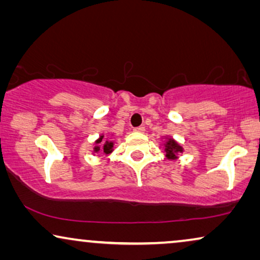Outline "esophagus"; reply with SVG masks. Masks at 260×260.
<instances>
[{
    "label": "esophagus",
    "mask_w": 260,
    "mask_h": 260,
    "mask_svg": "<svg viewBox=\"0 0 260 260\" xmlns=\"http://www.w3.org/2000/svg\"><path fill=\"white\" fill-rule=\"evenodd\" d=\"M134 130L136 131V133H144V131H145V127L141 125V126H137V127H135Z\"/></svg>",
    "instance_id": "1"
}]
</instances>
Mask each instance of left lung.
Masks as SVG:
<instances>
[{
	"mask_svg": "<svg viewBox=\"0 0 260 260\" xmlns=\"http://www.w3.org/2000/svg\"><path fill=\"white\" fill-rule=\"evenodd\" d=\"M165 151L168 159H176L180 152H183V148L173 138H168L165 143Z\"/></svg>",
	"mask_w": 260,
	"mask_h": 260,
	"instance_id": "left-lung-1",
	"label": "left lung"
}]
</instances>
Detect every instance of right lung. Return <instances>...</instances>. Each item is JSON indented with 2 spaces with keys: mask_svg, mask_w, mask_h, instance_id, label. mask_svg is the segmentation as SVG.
Wrapping results in <instances>:
<instances>
[{
  "mask_svg": "<svg viewBox=\"0 0 260 260\" xmlns=\"http://www.w3.org/2000/svg\"><path fill=\"white\" fill-rule=\"evenodd\" d=\"M103 141H104V136H103V135H102V136H101V137H99V138H98V140L94 142V143H95V144H97V145H95V147L93 148V150H94V152H98L99 150H101V147H99V145H98V144H101ZM102 150H103V152H104V154H105V155H109V154H111V152H112V150H113V142H110V141H105V143H104V144H103V148H102Z\"/></svg>",
  "mask_w": 260,
  "mask_h": 260,
  "instance_id": "add662e5",
  "label": "right lung"
}]
</instances>
